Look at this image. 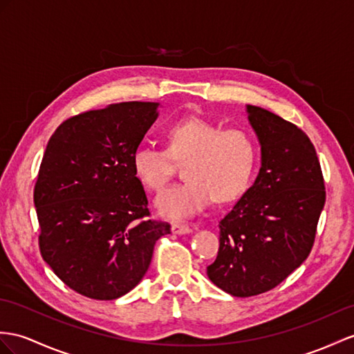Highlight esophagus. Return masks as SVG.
I'll return each mask as SVG.
<instances>
[{
    "mask_svg": "<svg viewBox=\"0 0 354 354\" xmlns=\"http://www.w3.org/2000/svg\"><path fill=\"white\" fill-rule=\"evenodd\" d=\"M171 231L174 232V234H189V232H192V228L187 225V223H172Z\"/></svg>",
    "mask_w": 354,
    "mask_h": 354,
    "instance_id": "34e87169",
    "label": "esophagus"
}]
</instances>
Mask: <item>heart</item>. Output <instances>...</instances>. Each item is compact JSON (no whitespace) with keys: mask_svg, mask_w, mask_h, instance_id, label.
<instances>
[{"mask_svg":"<svg viewBox=\"0 0 354 354\" xmlns=\"http://www.w3.org/2000/svg\"><path fill=\"white\" fill-rule=\"evenodd\" d=\"M176 162L185 163V182L158 196V209L168 219H186L200 213L213 198L234 200L245 192L255 169L257 144L242 127L222 129L201 117L171 124L167 149L141 144L132 153L136 177L154 192L162 191L174 176Z\"/></svg>","mask_w":354,"mask_h":354,"instance_id":"b5f03b06","label":"heart"}]
</instances>
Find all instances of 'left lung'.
Listing matches in <instances>:
<instances>
[{"instance_id": "left-lung-1", "label": "left lung", "mask_w": 354, "mask_h": 354, "mask_svg": "<svg viewBox=\"0 0 354 354\" xmlns=\"http://www.w3.org/2000/svg\"><path fill=\"white\" fill-rule=\"evenodd\" d=\"M261 144L255 183L219 222V251L207 277L231 296L274 288L304 263L314 246L326 201L314 144L300 127L248 105Z\"/></svg>"}]
</instances>
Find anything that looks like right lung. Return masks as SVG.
<instances>
[{"instance_id":"obj_1","label":"right lung","mask_w":354,"mask_h":354,"mask_svg":"<svg viewBox=\"0 0 354 354\" xmlns=\"http://www.w3.org/2000/svg\"><path fill=\"white\" fill-rule=\"evenodd\" d=\"M158 103L123 102L85 111L57 127L40 163L34 205L39 248L68 288L114 300L147 272L168 222L150 218L132 153L158 117Z\"/></svg>"}]
</instances>
